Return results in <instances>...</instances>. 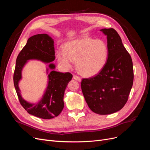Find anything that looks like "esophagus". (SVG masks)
Returning a JSON list of instances; mask_svg holds the SVG:
<instances>
[{"instance_id":"obj_1","label":"esophagus","mask_w":150,"mask_h":150,"mask_svg":"<svg viewBox=\"0 0 150 150\" xmlns=\"http://www.w3.org/2000/svg\"><path fill=\"white\" fill-rule=\"evenodd\" d=\"M73 78H74V79H76V81H79V82H80V81H81V78H80L79 76H77V75H74V76H73Z\"/></svg>"}]
</instances>
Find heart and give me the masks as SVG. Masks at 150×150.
<instances>
[{
	"label": "heart",
	"instance_id": "obj_1",
	"mask_svg": "<svg viewBox=\"0 0 150 150\" xmlns=\"http://www.w3.org/2000/svg\"><path fill=\"white\" fill-rule=\"evenodd\" d=\"M109 55L107 43L102 39L82 38L68 41L64 50L56 52L59 63L65 69H70L76 62L78 72L86 77L98 74L105 66Z\"/></svg>",
	"mask_w": 150,
	"mask_h": 150
}]
</instances>
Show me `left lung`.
Segmentation results:
<instances>
[{"label":"left lung","instance_id":"8db88e82","mask_svg":"<svg viewBox=\"0 0 150 150\" xmlns=\"http://www.w3.org/2000/svg\"><path fill=\"white\" fill-rule=\"evenodd\" d=\"M101 31L107 35V62L97 75L83 79L81 86L90 110L104 115L124 107L133 86L134 73L131 57L116 30L110 28Z\"/></svg>","mask_w":150,"mask_h":150}]
</instances>
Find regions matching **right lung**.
Returning a JSON list of instances; mask_svg holds the SVG:
<instances>
[{"label": "right lung", "instance_id": "1", "mask_svg": "<svg viewBox=\"0 0 150 150\" xmlns=\"http://www.w3.org/2000/svg\"><path fill=\"white\" fill-rule=\"evenodd\" d=\"M29 59H38L47 63L55 59L54 40L49 35L46 34H37L28 39L17 57L13 80L19 102L25 111L40 118H53L63 110L64 91L72 75L70 72L62 73L54 71L55 66L50 64L49 66L52 71L48 75V86L43 98L37 104L29 103L21 97L18 83L22 78V68Z\"/></svg>", "mask_w": 150, "mask_h": 150}]
</instances>
